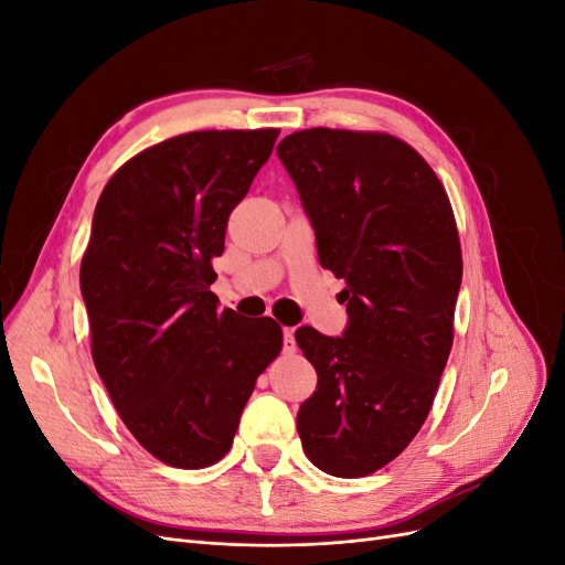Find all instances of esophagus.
Returning <instances> with one entry per match:
<instances>
[{
	"instance_id": "1",
	"label": "esophagus",
	"mask_w": 565,
	"mask_h": 565,
	"mask_svg": "<svg viewBox=\"0 0 565 565\" xmlns=\"http://www.w3.org/2000/svg\"><path fill=\"white\" fill-rule=\"evenodd\" d=\"M282 351H285V353H295V351H297L295 332L289 330V328H285V330H282Z\"/></svg>"
}]
</instances>
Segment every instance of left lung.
Listing matches in <instances>:
<instances>
[{
	"mask_svg": "<svg viewBox=\"0 0 565 565\" xmlns=\"http://www.w3.org/2000/svg\"><path fill=\"white\" fill-rule=\"evenodd\" d=\"M278 158L320 266L347 280L344 334L295 332L318 374L297 431L320 471L361 478L396 459L434 405L461 285L455 214L434 169L391 134L303 129Z\"/></svg>",
	"mask_w": 565,
	"mask_h": 565,
	"instance_id": "obj_1",
	"label": "left lung"
}]
</instances>
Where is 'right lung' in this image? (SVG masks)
Masks as SVG:
<instances>
[{"mask_svg": "<svg viewBox=\"0 0 565 565\" xmlns=\"http://www.w3.org/2000/svg\"><path fill=\"white\" fill-rule=\"evenodd\" d=\"M278 129L191 131L117 169L79 266L92 358L134 438L177 469L224 457L256 377L282 349L273 318L218 311L228 216Z\"/></svg>", "mask_w": 565, "mask_h": 565, "instance_id": "1", "label": "right lung"}]
</instances>
